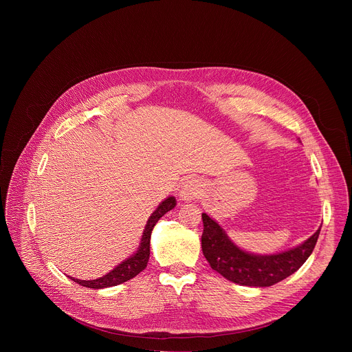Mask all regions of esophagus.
Returning a JSON list of instances; mask_svg holds the SVG:
<instances>
[{"label": "esophagus", "mask_w": 352, "mask_h": 352, "mask_svg": "<svg viewBox=\"0 0 352 352\" xmlns=\"http://www.w3.org/2000/svg\"><path fill=\"white\" fill-rule=\"evenodd\" d=\"M200 189H202V185H200L199 179L196 178H189L186 179L182 186H181V190H179V197L182 200H192L195 197L199 196L200 193Z\"/></svg>", "instance_id": "1"}]
</instances>
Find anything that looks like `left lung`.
Instances as JSON below:
<instances>
[{
  "instance_id": "obj_1",
  "label": "left lung",
  "mask_w": 352,
  "mask_h": 352,
  "mask_svg": "<svg viewBox=\"0 0 352 352\" xmlns=\"http://www.w3.org/2000/svg\"><path fill=\"white\" fill-rule=\"evenodd\" d=\"M202 250L210 267L224 278L248 287H270L302 266L314 252L320 228L299 246L276 255H252L235 246L223 228L202 213Z\"/></svg>"
}]
</instances>
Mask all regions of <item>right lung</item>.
<instances>
[{"label":"right lung","instance_id":"right-lung-1","mask_svg":"<svg viewBox=\"0 0 352 352\" xmlns=\"http://www.w3.org/2000/svg\"><path fill=\"white\" fill-rule=\"evenodd\" d=\"M175 206V197H167L163 204L159 205V208L153 212V214L148 217L147 224L144 227L142 239H140V246L136 250V254L132 255L131 258H128L126 261H124L121 265H118L114 270H111L110 273H107L106 276L100 277L97 280H78L74 277H69L72 281L87 287V288H106V287H113V285H118L122 284L131 278H133L135 276H138L142 270H144V267L147 266L148 262V256H150V235H152L153 227L156 226V223L160 220V217H163L167 212H170L171 209H174Z\"/></svg>","mask_w":352,"mask_h":352}]
</instances>
